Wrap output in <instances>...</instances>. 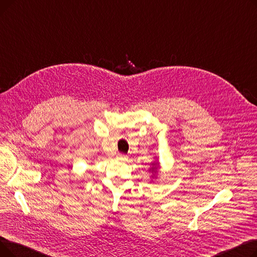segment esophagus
Returning <instances> with one entry per match:
<instances>
[{"mask_svg":"<svg viewBox=\"0 0 257 257\" xmlns=\"http://www.w3.org/2000/svg\"><path fill=\"white\" fill-rule=\"evenodd\" d=\"M116 158L119 159V160H125V159L127 158V155H126V154H123V153H118L117 156H116Z\"/></svg>","mask_w":257,"mask_h":257,"instance_id":"esophagus-1","label":"esophagus"}]
</instances>
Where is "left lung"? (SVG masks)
Listing matches in <instances>:
<instances>
[{"mask_svg": "<svg viewBox=\"0 0 257 257\" xmlns=\"http://www.w3.org/2000/svg\"><path fill=\"white\" fill-rule=\"evenodd\" d=\"M152 171H156L157 170V166H156V164H152Z\"/></svg>", "mask_w": 257, "mask_h": 257, "instance_id": "1", "label": "left lung"}]
</instances>
